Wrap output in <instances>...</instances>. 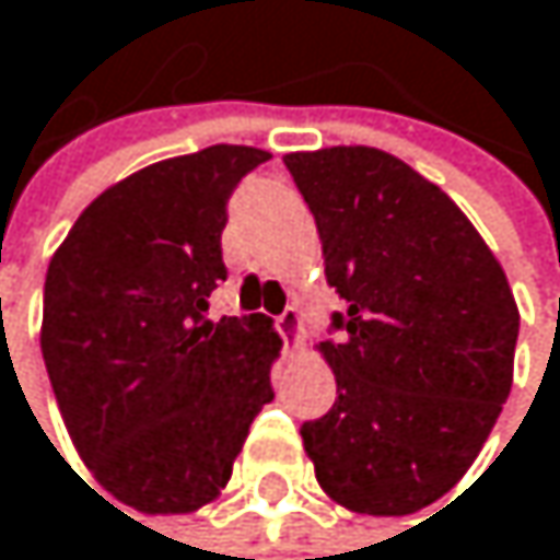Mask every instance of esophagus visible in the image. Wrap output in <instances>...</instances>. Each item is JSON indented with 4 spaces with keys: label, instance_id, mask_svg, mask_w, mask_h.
I'll list each match as a JSON object with an SVG mask.
<instances>
[{
    "label": "esophagus",
    "instance_id": "obj_1",
    "mask_svg": "<svg viewBox=\"0 0 560 560\" xmlns=\"http://www.w3.org/2000/svg\"><path fill=\"white\" fill-rule=\"evenodd\" d=\"M273 326H277V332H280L283 339H293V336L300 332V313H296V306H287V310L273 319Z\"/></svg>",
    "mask_w": 560,
    "mask_h": 560
}]
</instances>
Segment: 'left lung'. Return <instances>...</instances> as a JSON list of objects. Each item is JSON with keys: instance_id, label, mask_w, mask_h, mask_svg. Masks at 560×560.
<instances>
[{"instance_id": "left-lung-1", "label": "left lung", "mask_w": 560, "mask_h": 560, "mask_svg": "<svg viewBox=\"0 0 560 560\" xmlns=\"http://www.w3.org/2000/svg\"><path fill=\"white\" fill-rule=\"evenodd\" d=\"M346 300L323 352L336 405L300 427L319 486L352 512L411 515L482 450L509 388L518 310L466 214L372 145L283 155Z\"/></svg>"}]
</instances>
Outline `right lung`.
I'll list each match as a JSON object with an SVG mask.
<instances>
[{
  "mask_svg": "<svg viewBox=\"0 0 560 560\" xmlns=\"http://www.w3.org/2000/svg\"><path fill=\"white\" fill-rule=\"evenodd\" d=\"M270 152L140 168L74 221L45 277L42 355L68 433L124 505L191 512L231 479L280 349L267 316H208L228 198Z\"/></svg>",
  "mask_w": 560,
  "mask_h": 560,
  "instance_id": "obj_1",
  "label": "right lung"
}]
</instances>
